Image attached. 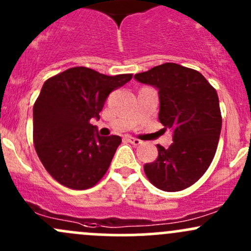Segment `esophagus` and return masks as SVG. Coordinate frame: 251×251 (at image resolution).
Listing matches in <instances>:
<instances>
[{"label":"esophagus","instance_id":"esophagus-1","mask_svg":"<svg viewBox=\"0 0 251 251\" xmlns=\"http://www.w3.org/2000/svg\"><path fill=\"white\" fill-rule=\"evenodd\" d=\"M127 141L130 142L131 144H133V146H139V144L142 143V141H139V139L134 138V137H127Z\"/></svg>","mask_w":251,"mask_h":251}]
</instances>
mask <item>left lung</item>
Instances as JSON below:
<instances>
[{"label": "left lung", "mask_w": 251, "mask_h": 251, "mask_svg": "<svg viewBox=\"0 0 251 251\" xmlns=\"http://www.w3.org/2000/svg\"><path fill=\"white\" fill-rule=\"evenodd\" d=\"M134 79L159 90V120L172 131L173 143L144 165L152 185L180 191L196 183L212 163L221 132L216 90L200 72L173 62L137 73Z\"/></svg>", "instance_id": "obj_1"}]
</instances>
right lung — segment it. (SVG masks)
Returning <instances> with one entry per match:
<instances>
[{
  "label": "right lung",
  "instance_id": "right-lung-1",
  "mask_svg": "<svg viewBox=\"0 0 251 251\" xmlns=\"http://www.w3.org/2000/svg\"><path fill=\"white\" fill-rule=\"evenodd\" d=\"M132 75H101L72 67L49 78L33 105V143L44 168L73 190L92 188L104 176L120 146L119 136H100L92 119H100L105 100Z\"/></svg>",
  "mask_w": 251,
  "mask_h": 251
}]
</instances>
